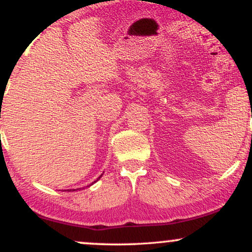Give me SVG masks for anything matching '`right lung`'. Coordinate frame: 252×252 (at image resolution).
Listing matches in <instances>:
<instances>
[{"label": "right lung", "instance_id": "right-lung-1", "mask_svg": "<svg viewBox=\"0 0 252 252\" xmlns=\"http://www.w3.org/2000/svg\"><path fill=\"white\" fill-rule=\"evenodd\" d=\"M102 175H103V174H102ZM102 175H100V176H99V178H98L96 181H98V180H99V179H100V178H102ZM96 181H94V182H92V184H94V182H96ZM92 184H91V185H92ZM91 185H90V186H91ZM78 189H67V192H73V190H78Z\"/></svg>", "mask_w": 252, "mask_h": 252}]
</instances>
